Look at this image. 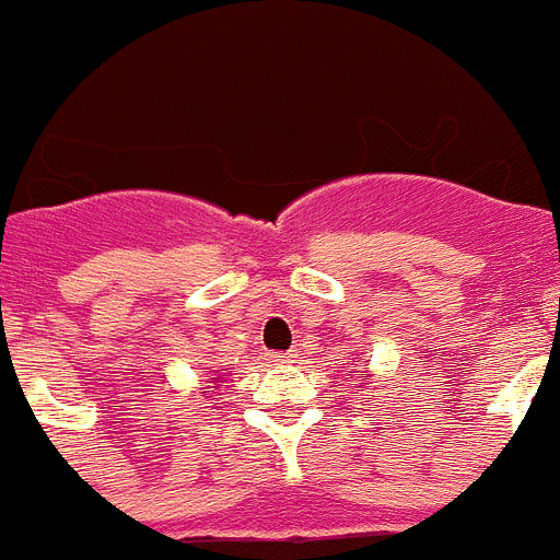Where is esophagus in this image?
Wrapping results in <instances>:
<instances>
[{"mask_svg": "<svg viewBox=\"0 0 560 560\" xmlns=\"http://www.w3.org/2000/svg\"><path fill=\"white\" fill-rule=\"evenodd\" d=\"M294 359H296L294 350H289V353H280V350H277V353H269V361H275V364H289V361Z\"/></svg>", "mask_w": 560, "mask_h": 560, "instance_id": "34e87169", "label": "esophagus"}]
</instances>
